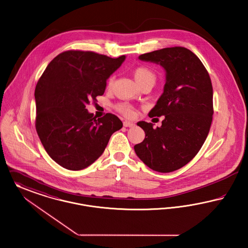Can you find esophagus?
Instances as JSON below:
<instances>
[{
  "label": "esophagus",
  "instance_id": "esophagus-1",
  "mask_svg": "<svg viewBox=\"0 0 248 248\" xmlns=\"http://www.w3.org/2000/svg\"><path fill=\"white\" fill-rule=\"evenodd\" d=\"M123 126H124V127H129V128H130V127H133L134 124H133L132 122H130V121H124V122H123Z\"/></svg>",
  "mask_w": 248,
  "mask_h": 248
}]
</instances>
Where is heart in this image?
<instances>
[{
	"mask_svg": "<svg viewBox=\"0 0 248 248\" xmlns=\"http://www.w3.org/2000/svg\"><path fill=\"white\" fill-rule=\"evenodd\" d=\"M133 77L135 81L139 84L143 82L144 80H153L155 82V75L153 74L152 71H150L148 68L140 66L136 68L133 72ZM113 78H110L109 80V86L112 84ZM118 111L122 113L126 117H131L133 115V109L132 107L128 105H120L118 106Z\"/></svg>",
	"mask_w": 248,
	"mask_h": 248,
	"instance_id": "1",
	"label": "heart"
}]
</instances>
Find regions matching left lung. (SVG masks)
I'll return each instance as SVG.
<instances>
[{
    "label": "left lung",
    "instance_id": "left-lung-1",
    "mask_svg": "<svg viewBox=\"0 0 248 248\" xmlns=\"http://www.w3.org/2000/svg\"><path fill=\"white\" fill-rule=\"evenodd\" d=\"M165 71L163 93L148 116H164L160 127L140 121L145 137L134 145L150 169L170 172L187 164L204 143L213 116V87L208 72L190 50L167 47L138 57Z\"/></svg>",
    "mask_w": 248,
    "mask_h": 248
}]
</instances>
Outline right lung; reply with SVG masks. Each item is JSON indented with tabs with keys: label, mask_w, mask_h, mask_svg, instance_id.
I'll list each match as a JSON object with an SVG mask.
<instances>
[{
	"label": "right lung",
	"mask_w": 248,
	"mask_h": 248,
	"mask_svg": "<svg viewBox=\"0 0 248 248\" xmlns=\"http://www.w3.org/2000/svg\"><path fill=\"white\" fill-rule=\"evenodd\" d=\"M125 59L70 50L53 59L43 73L34 92L35 127L46 151L62 167H89L122 128L117 116L96 119L86 105L105 93L107 79Z\"/></svg>",
	"instance_id": "1"
}]
</instances>
